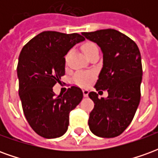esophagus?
I'll return each instance as SVG.
<instances>
[{
  "mask_svg": "<svg viewBox=\"0 0 158 158\" xmlns=\"http://www.w3.org/2000/svg\"><path fill=\"white\" fill-rule=\"evenodd\" d=\"M89 89H83V94H84V96L85 97H86V96H88V95H89Z\"/></svg>",
  "mask_w": 158,
  "mask_h": 158,
  "instance_id": "obj_1",
  "label": "esophagus"
}]
</instances>
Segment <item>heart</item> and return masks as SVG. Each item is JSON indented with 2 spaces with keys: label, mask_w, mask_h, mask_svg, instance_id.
Listing matches in <instances>:
<instances>
[{
  "label": "heart",
  "mask_w": 158,
  "mask_h": 158,
  "mask_svg": "<svg viewBox=\"0 0 158 158\" xmlns=\"http://www.w3.org/2000/svg\"><path fill=\"white\" fill-rule=\"evenodd\" d=\"M82 50L84 53L87 56H89L92 55L93 53L99 52V49L96 43L92 41H86L82 45ZM69 56V52L65 56V61H68V58ZM92 79V74L90 73H78L74 75V80L76 83L79 85H85Z\"/></svg>",
  "instance_id": "heart-1"
}]
</instances>
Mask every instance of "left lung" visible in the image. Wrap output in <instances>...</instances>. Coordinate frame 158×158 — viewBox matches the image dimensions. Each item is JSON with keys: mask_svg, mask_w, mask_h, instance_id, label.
<instances>
[{"mask_svg": "<svg viewBox=\"0 0 158 158\" xmlns=\"http://www.w3.org/2000/svg\"><path fill=\"white\" fill-rule=\"evenodd\" d=\"M82 35L96 42L102 51L103 67L95 88L108 92L106 99L98 98L95 91L89 93L95 105L88 124L94 135L113 138L127 129L139 106L142 80L140 52L135 42L115 29Z\"/></svg>", "mask_w": 158, "mask_h": 158, "instance_id": "1", "label": "left lung"}]
</instances>
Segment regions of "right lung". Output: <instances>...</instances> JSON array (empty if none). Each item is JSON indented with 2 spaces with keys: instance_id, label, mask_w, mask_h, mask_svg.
Listing matches in <instances>:
<instances>
[{
  "instance_id": "1",
  "label": "right lung",
  "mask_w": 158,
  "mask_h": 158,
  "mask_svg": "<svg viewBox=\"0 0 158 158\" xmlns=\"http://www.w3.org/2000/svg\"><path fill=\"white\" fill-rule=\"evenodd\" d=\"M84 40L77 33L44 31L30 40L20 52L17 73L23 111L33 130L44 138L64 135L69 113L83 99L78 86H71L62 96H56L52 88L65 74L64 56Z\"/></svg>"
}]
</instances>
